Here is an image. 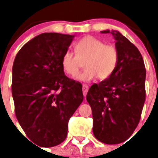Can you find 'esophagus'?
I'll return each mask as SVG.
<instances>
[{
  "label": "esophagus",
  "instance_id": "1",
  "mask_svg": "<svg viewBox=\"0 0 158 158\" xmlns=\"http://www.w3.org/2000/svg\"><path fill=\"white\" fill-rule=\"evenodd\" d=\"M82 91H83L84 96H86L88 91H89V86L87 85H85V84H84L83 86H82Z\"/></svg>",
  "mask_w": 158,
  "mask_h": 158
}]
</instances>
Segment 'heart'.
Returning <instances> with one entry per match:
<instances>
[{"mask_svg":"<svg viewBox=\"0 0 158 158\" xmlns=\"http://www.w3.org/2000/svg\"><path fill=\"white\" fill-rule=\"evenodd\" d=\"M75 54L66 51L62 54L61 65L65 73L69 77L77 74L85 61V69L77 76L81 81H90L95 78L104 81L109 78L115 72L118 62V52L116 47L97 38L87 35L74 44Z\"/></svg>","mask_w":158,"mask_h":158,"instance_id":"1","label":"heart"}]
</instances>
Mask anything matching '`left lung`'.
Returning a JSON list of instances; mask_svg holds the SVG:
<instances>
[{
	"label": "left lung",
	"instance_id": "left-lung-1",
	"mask_svg": "<svg viewBox=\"0 0 158 158\" xmlns=\"http://www.w3.org/2000/svg\"><path fill=\"white\" fill-rule=\"evenodd\" d=\"M118 62L113 74L93 84L86 96L92 108L93 135L105 144L125 142L134 133L146 100V68L142 54L133 43L115 30Z\"/></svg>",
	"mask_w": 158,
	"mask_h": 158
}]
</instances>
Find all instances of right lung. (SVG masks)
Masks as SVG:
<instances>
[{
  "label": "right lung",
  "mask_w": 158,
  "mask_h": 158,
  "mask_svg": "<svg viewBox=\"0 0 158 158\" xmlns=\"http://www.w3.org/2000/svg\"><path fill=\"white\" fill-rule=\"evenodd\" d=\"M73 37L39 35L14 60L12 93L16 118L29 139L43 147L65 140L69 119L83 101L81 84L67 77L61 65Z\"/></svg>",
  "instance_id": "add662e5"
}]
</instances>
